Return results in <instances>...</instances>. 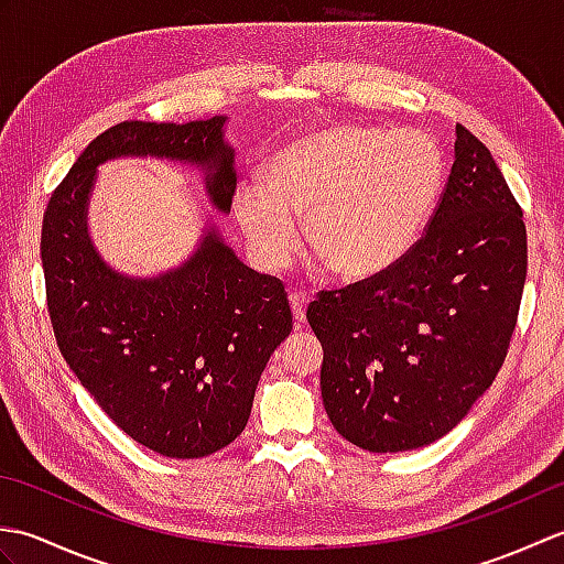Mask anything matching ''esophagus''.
<instances>
[{"label":"esophagus","mask_w":564,"mask_h":564,"mask_svg":"<svg viewBox=\"0 0 564 564\" xmlns=\"http://www.w3.org/2000/svg\"><path fill=\"white\" fill-rule=\"evenodd\" d=\"M289 301H291V310H293V319L297 322V325H303L305 322V310H307V297L303 293H289Z\"/></svg>","instance_id":"obj_1"}]
</instances>
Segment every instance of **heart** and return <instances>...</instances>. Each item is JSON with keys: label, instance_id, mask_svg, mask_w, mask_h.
<instances>
[{"label": "heart", "instance_id": "1", "mask_svg": "<svg viewBox=\"0 0 564 564\" xmlns=\"http://www.w3.org/2000/svg\"><path fill=\"white\" fill-rule=\"evenodd\" d=\"M446 182L443 152L416 130L337 123L275 150L263 182L242 178L232 210L257 267L279 273L305 242L344 281L400 263L434 215Z\"/></svg>", "mask_w": 564, "mask_h": 564}]
</instances>
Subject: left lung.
<instances>
[{"label":"left lung","instance_id":"obj_1","mask_svg":"<svg viewBox=\"0 0 564 564\" xmlns=\"http://www.w3.org/2000/svg\"><path fill=\"white\" fill-rule=\"evenodd\" d=\"M453 166L426 235L392 269L322 293V402L354 446L400 453L458 426L492 386L517 327L525 225L492 152L455 123Z\"/></svg>","mask_w":564,"mask_h":564}]
</instances>
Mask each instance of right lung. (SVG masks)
Returning <instances> with one entry per match:
<instances>
[{
	"instance_id": "add662e5",
	"label": "right lung",
	"mask_w": 564,
	"mask_h": 564,
	"mask_svg": "<svg viewBox=\"0 0 564 564\" xmlns=\"http://www.w3.org/2000/svg\"><path fill=\"white\" fill-rule=\"evenodd\" d=\"M227 116L126 121L79 154L47 203L41 237L47 313L72 373L113 424L166 458H203L242 434L259 378L293 329L283 283L239 261L206 218L174 269L130 275L89 232L97 172L121 158L194 166L215 213L237 186Z\"/></svg>"
}]
</instances>
